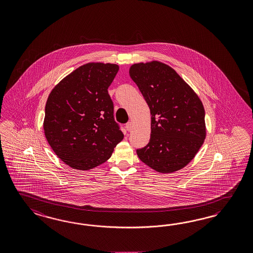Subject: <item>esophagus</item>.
Returning <instances> with one entry per match:
<instances>
[{"instance_id":"1","label":"esophagus","mask_w":253,"mask_h":253,"mask_svg":"<svg viewBox=\"0 0 253 253\" xmlns=\"http://www.w3.org/2000/svg\"><path fill=\"white\" fill-rule=\"evenodd\" d=\"M126 128L127 131H130V130L132 129V122H127V123L126 124Z\"/></svg>"}]
</instances>
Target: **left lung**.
<instances>
[{
	"instance_id": "obj_1",
	"label": "left lung",
	"mask_w": 253,
	"mask_h": 253,
	"mask_svg": "<svg viewBox=\"0 0 253 253\" xmlns=\"http://www.w3.org/2000/svg\"><path fill=\"white\" fill-rule=\"evenodd\" d=\"M152 116L149 143L138 158L160 173H172L194 158L206 136L205 112L193 89L170 66L139 63L130 67Z\"/></svg>"
}]
</instances>
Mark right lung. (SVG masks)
I'll use <instances>...</instances> for the list:
<instances>
[{
    "mask_svg": "<svg viewBox=\"0 0 253 253\" xmlns=\"http://www.w3.org/2000/svg\"><path fill=\"white\" fill-rule=\"evenodd\" d=\"M118 70L113 64L82 65L48 97L45 137L58 157L74 169L89 170L103 164L123 139L108 93Z\"/></svg>",
    "mask_w": 253,
    "mask_h": 253,
    "instance_id": "1",
    "label": "right lung"
}]
</instances>
